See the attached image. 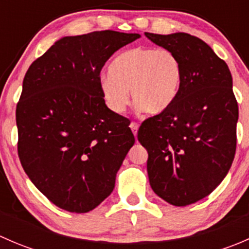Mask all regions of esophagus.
<instances>
[{
    "label": "esophagus",
    "instance_id": "1",
    "mask_svg": "<svg viewBox=\"0 0 249 249\" xmlns=\"http://www.w3.org/2000/svg\"><path fill=\"white\" fill-rule=\"evenodd\" d=\"M130 129L132 130L134 135H135V136H136V135H137V130H139V124H137V123H131V124H130Z\"/></svg>",
    "mask_w": 249,
    "mask_h": 249
}]
</instances>
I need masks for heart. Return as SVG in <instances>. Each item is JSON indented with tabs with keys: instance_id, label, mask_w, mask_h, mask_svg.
<instances>
[{
	"instance_id": "1",
	"label": "heart",
	"mask_w": 249,
	"mask_h": 249,
	"mask_svg": "<svg viewBox=\"0 0 249 249\" xmlns=\"http://www.w3.org/2000/svg\"><path fill=\"white\" fill-rule=\"evenodd\" d=\"M99 87L110 112L122 114L131 99L148 114H159L173 104L182 82V64L166 48L137 47L118 55Z\"/></svg>"
}]
</instances>
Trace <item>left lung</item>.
<instances>
[{
  "mask_svg": "<svg viewBox=\"0 0 249 249\" xmlns=\"http://www.w3.org/2000/svg\"><path fill=\"white\" fill-rule=\"evenodd\" d=\"M157 46L172 50L182 64L173 104L144 120L137 139L148 152L152 189L173 206L210 195L231 167L238 107L225 61L207 43L185 32H144Z\"/></svg>",
  "mask_w": 249,
  "mask_h": 249,
  "instance_id": "8db88e82",
  "label": "left lung"
}]
</instances>
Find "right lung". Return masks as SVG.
I'll return each instance as SVG.
<instances>
[{
    "mask_svg": "<svg viewBox=\"0 0 249 249\" xmlns=\"http://www.w3.org/2000/svg\"><path fill=\"white\" fill-rule=\"evenodd\" d=\"M140 37L110 30L62 37L25 74L18 154L37 189L62 210L87 213L114 189L135 137L126 118L105 105L100 72Z\"/></svg>",
    "mask_w": 249,
    "mask_h": 249,
    "instance_id": "obj_1",
    "label": "right lung"
}]
</instances>
